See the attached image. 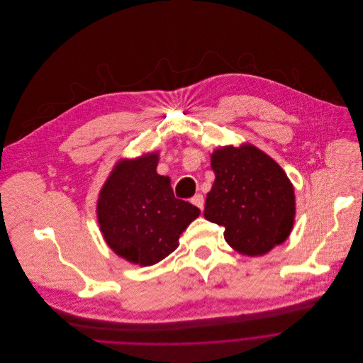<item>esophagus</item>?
Listing matches in <instances>:
<instances>
[{
  "label": "esophagus",
  "mask_w": 363,
  "mask_h": 363,
  "mask_svg": "<svg viewBox=\"0 0 363 363\" xmlns=\"http://www.w3.org/2000/svg\"><path fill=\"white\" fill-rule=\"evenodd\" d=\"M191 203L196 207H199L200 210H203V207H204V197L201 194H196L194 197H191Z\"/></svg>",
  "instance_id": "1"
}]
</instances>
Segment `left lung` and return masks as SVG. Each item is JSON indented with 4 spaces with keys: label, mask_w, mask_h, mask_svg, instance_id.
<instances>
[{
    "label": "left lung",
    "mask_w": 363,
    "mask_h": 363,
    "mask_svg": "<svg viewBox=\"0 0 363 363\" xmlns=\"http://www.w3.org/2000/svg\"><path fill=\"white\" fill-rule=\"evenodd\" d=\"M214 183L204 217L225 228L239 253L262 256L283 243L295 222V191L283 169L252 144L213 152Z\"/></svg>",
    "instance_id": "8db88e82"
}]
</instances>
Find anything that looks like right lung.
Listing matches in <instances>:
<instances>
[{"instance_id": "obj_1", "label": "right lung", "mask_w": 363, "mask_h": 363, "mask_svg": "<svg viewBox=\"0 0 363 363\" xmlns=\"http://www.w3.org/2000/svg\"><path fill=\"white\" fill-rule=\"evenodd\" d=\"M159 153L120 160L97 201V219L106 243L120 257L152 266L179 246V238L200 210L174 197L170 179L156 172Z\"/></svg>"}]
</instances>
